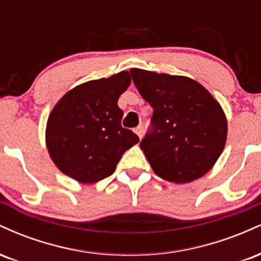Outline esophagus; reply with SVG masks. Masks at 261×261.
<instances>
[{
    "mask_svg": "<svg viewBox=\"0 0 261 261\" xmlns=\"http://www.w3.org/2000/svg\"><path fill=\"white\" fill-rule=\"evenodd\" d=\"M134 133L136 134L137 136L140 137V139H142V134H143V128H142V126L135 127V128H134Z\"/></svg>",
    "mask_w": 261,
    "mask_h": 261,
    "instance_id": "obj_1",
    "label": "esophagus"
}]
</instances>
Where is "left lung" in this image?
Listing matches in <instances>:
<instances>
[{
	"label": "left lung",
	"mask_w": 261,
	"mask_h": 261,
	"mask_svg": "<svg viewBox=\"0 0 261 261\" xmlns=\"http://www.w3.org/2000/svg\"><path fill=\"white\" fill-rule=\"evenodd\" d=\"M137 91L153 109L140 147L164 180L189 182L212 168L227 139L218 101L196 81L133 68Z\"/></svg>",
	"instance_id": "1"
}]
</instances>
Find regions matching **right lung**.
<instances>
[{"label":"right lung","instance_id":"add662e5","mask_svg":"<svg viewBox=\"0 0 261 261\" xmlns=\"http://www.w3.org/2000/svg\"><path fill=\"white\" fill-rule=\"evenodd\" d=\"M127 71L74 87L53 109L46 146L58 168L81 182L112 175L125 151L140 139L121 126L118 99L130 86Z\"/></svg>","mask_w":261,"mask_h":261}]
</instances>
